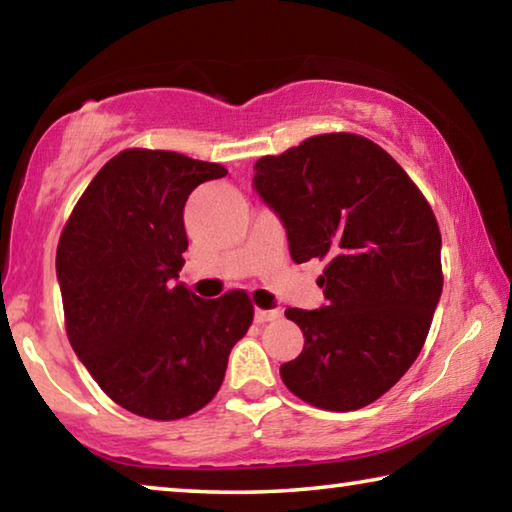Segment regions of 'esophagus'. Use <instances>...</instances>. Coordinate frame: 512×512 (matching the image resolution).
<instances>
[{
  "label": "esophagus",
  "instance_id": "34e87169",
  "mask_svg": "<svg viewBox=\"0 0 512 512\" xmlns=\"http://www.w3.org/2000/svg\"><path fill=\"white\" fill-rule=\"evenodd\" d=\"M282 311L280 309H255V323L257 325H266L271 323V320L280 318Z\"/></svg>",
  "mask_w": 512,
  "mask_h": 512
}]
</instances>
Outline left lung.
<instances>
[{"label": "left lung", "mask_w": 512, "mask_h": 512, "mask_svg": "<svg viewBox=\"0 0 512 512\" xmlns=\"http://www.w3.org/2000/svg\"><path fill=\"white\" fill-rule=\"evenodd\" d=\"M253 185L287 228L293 262H327V305L284 311L305 348L282 363V381L316 409H363L400 381L429 334L443 291L431 205L391 155L354 133L264 155Z\"/></svg>", "instance_id": "8db88e82"}]
</instances>
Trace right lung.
Returning a JSON list of instances; mask_svg holds the SVG:
<instances>
[{
	"mask_svg": "<svg viewBox=\"0 0 512 512\" xmlns=\"http://www.w3.org/2000/svg\"><path fill=\"white\" fill-rule=\"evenodd\" d=\"M225 173L183 153L126 149L92 178L60 235L67 339L101 391L142 418L203 409L253 323L246 291L203 300L176 282L187 198Z\"/></svg>",
	"mask_w": 512,
	"mask_h": 512,
	"instance_id": "right-lung-1",
	"label": "right lung"
}]
</instances>
